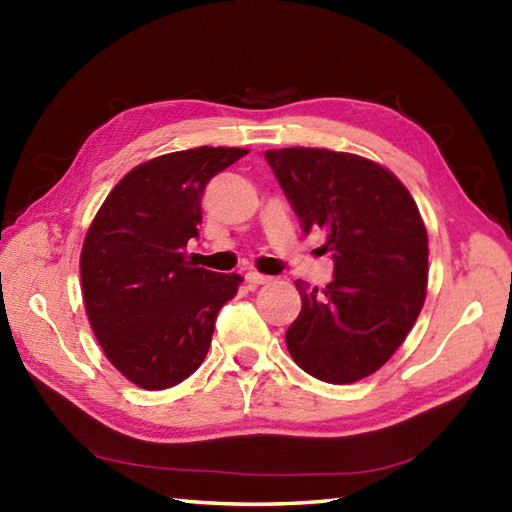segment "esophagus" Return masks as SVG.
<instances>
[{
	"label": "esophagus",
	"mask_w": 512,
	"mask_h": 512,
	"mask_svg": "<svg viewBox=\"0 0 512 512\" xmlns=\"http://www.w3.org/2000/svg\"><path fill=\"white\" fill-rule=\"evenodd\" d=\"M268 280H271V277H266V275L257 273V271H248V273H246V284H248L250 289H257V287H262V284H266Z\"/></svg>",
	"instance_id": "esophagus-1"
}]
</instances>
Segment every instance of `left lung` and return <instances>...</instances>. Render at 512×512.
Returning <instances> with one entry per match:
<instances>
[{
	"instance_id": "left-lung-1",
	"label": "left lung",
	"mask_w": 512,
	"mask_h": 512,
	"mask_svg": "<svg viewBox=\"0 0 512 512\" xmlns=\"http://www.w3.org/2000/svg\"><path fill=\"white\" fill-rule=\"evenodd\" d=\"M302 228L325 232L334 280H298V318L287 329L293 361L327 384L377 372L409 336L427 298L429 239L418 205L381 164L329 149L266 151Z\"/></svg>"
}]
</instances>
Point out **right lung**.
<instances>
[{
  "mask_svg": "<svg viewBox=\"0 0 512 512\" xmlns=\"http://www.w3.org/2000/svg\"><path fill=\"white\" fill-rule=\"evenodd\" d=\"M246 149L198 146L137 164L112 187L81 250L92 332L121 375L144 391L180 384L201 366L214 320L241 275L187 262L212 176Z\"/></svg>",
  "mask_w": 512,
  "mask_h": 512,
  "instance_id": "1",
  "label": "right lung"
}]
</instances>
